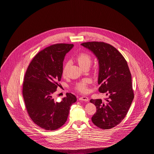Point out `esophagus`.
Wrapping results in <instances>:
<instances>
[{"label": "esophagus", "instance_id": "34e87169", "mask_svg": "<svg viewBox=\"0 0 154 154\" xmlns=\"http://www.w3.org/2000/svg\"><path fill=\"white\" fill-rule=\"evenodd\" d=\"M79 100H83V101H85V102H88V100H89L88 97L85 96H83L80 97L79 98Z\"/></svg>", "mask_w": 154, "mask_h": 154}]
</instances>
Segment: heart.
Returning a JSON list of instances; mask_svg holds the SVG:
<instances>
[{
    "mask_svg": "<svg viewBox=\"0 0 154 154\" xmlns=\"http://www.w3.org/2000/svg\"><path fill=\"white\" fill-rule=\"evenodd\" d=\"M76 60L81 67L85 66H90L92 62V58L89 54L81 53L77 57ZM69 66V62L67 61L62 67V75L63 77H66L67 74ZM91 82V80L90 79H84L75 84V89L82 93H86L88 91V85Z\"/></svg>",
    "mask_w": 154,
    "mask_h": 154,
    "instance_id": "obj_1",
    "label": "heart"
}]
</instances>
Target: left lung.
Wrapping results in <instances>:
<instances>
[{
    "label": "left lung",
    "instance_id": "8db88e82",
    "mask_svg": "<svg viewBox=\"0 0 154 154\" xmlns=\"http://www.w3.org/2000/svg\"><path fill=\"white\" fill-rule=\"evenodd\" d=\"M81 45L98 59L99 91L107 96L104 100H90L96 107L92 121L100 129H109L124 119L131 106L134 98L131 73L124 57L112 45L100 42Z\"/></svg>",
    "mask_w": 154,
    "mask_h": 154
}]
</instances>
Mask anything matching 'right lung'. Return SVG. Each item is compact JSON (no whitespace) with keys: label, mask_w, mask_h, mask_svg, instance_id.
I'll use <instances>...</instances> for the list:
<instances>
[{"label":"right lung","mask_w":154,"mask_h":154,"mask_svg":"<svg viewBox=\"0 0 154 154\" xmlns=\"http://www.w3.org/2000/svg\"><path fill=\"white\" fill-rule=\"evenodd\" d=\"M73 45L53 44L40 51L24 76L22 95L28 113L35 124L47 131L57 130L65 124L71 105L77 101L71 93H67L60 102L53 97L60 86L65 57Z\"/></svg>","instance_id":"right-lung-1"}]
</instances>
